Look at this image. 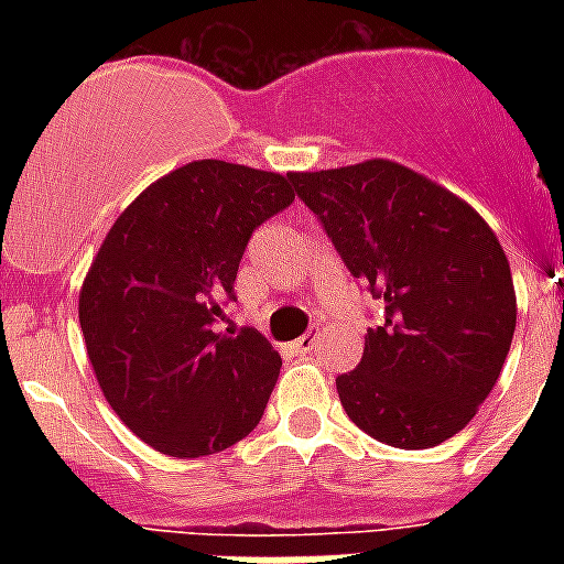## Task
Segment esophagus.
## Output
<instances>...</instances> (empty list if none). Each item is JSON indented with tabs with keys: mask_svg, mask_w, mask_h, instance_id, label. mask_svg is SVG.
I'll return each mask as SVG.
<instances>
[{
	"mask_svg": "<svg viewBox=\"0 0 564 564\" xmlns=\"http://www.w3.org/2000/svg\"><path fill=\"white\" fill-rule=\"evenodd\" d=\"M316 343H318L316 334H304V336H301V339H295V343H292L290 348H292V354H299V357H304V354H310V351H313V348H316Z\"/></svg>",
	"mask_w": 564,
	"mask_h": 564,
	"instance_id": "obj_1",
	"label": "esophagus"
}]
</instances>
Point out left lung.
I'll list each match as a JSON object with an SVG mask.
<instances>
[{
    "mask_svg": "<svg viewBox=\"0 0 564 564\" xmlns=\"http://www.w3.org/2000/svg\"><path fill=\"white\" fill-rule=\"evenodd\" d=\"M295 193L354 278L383 301L360 366L336 377L348 419L421 451L477 415L516 334V286L495 230L471 204L392 161L295 172Z\"/></svg>",
    "mask_w": 564,
    "mask_h": 564,
    "instance_id": "obj_1",
    "label": "left lung"
}]
</instances>
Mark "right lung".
Masks as SVG:
<instances>
[{"mask_svg":"<svg viewBox=\"0 0 564 564\" xmlns=\"http://www.w3.org/2000/svg\"><path fill=\"white\" fill-rule=\"evenodd\" d=\"M295 202L292 172L193 161L113 221L78 295L87 357L126 427L193 459L237 445L263 419L281 354L257 330H216L239 260Z\"/></svg>","mask_w":564,"mask_h":564,"instance_id":"right-lung-1","label":"right lung"}]
</instances>
